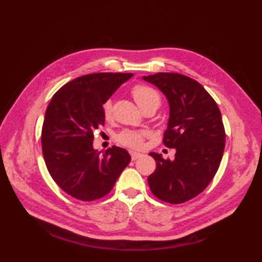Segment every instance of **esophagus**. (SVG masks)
<instances>
[{"instance_id":"obj_1","label":"esophagus","mask_w":262,"mask_h":262,"mask_svg":"<svg viewBox=\"0 0 262 262\" xmlns=\"http://www.w3.org/2000/svg\"><path fill=\"white\" fill-rule=\"evenodd\" d=\"M142 157L141 153H137V152H130V158L133 161H135L137 159H140Z\"/></svg>"}]
</instances>
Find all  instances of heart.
I'll return each mask as SVG.
<instances>
[{"label":"heart","instance_id":"1","mask_svg":"<svg viewBox=\"0 0 262 262\" xmlns=\"http://www.w3.org/2000/svg\"><path fill=\"white\" fill-rule=\"evenodd\" d=\"M130 93L136 103L140 105L141 109L144 110L149 107L158 108L161 103V97L159 92L154 88L147 84H136L132 88ZM102 114L104 120L110 121L113 119V102L111 100H105L102 104ZM144 132H136V130H124L117 136V141L121 145L130 147V148H138L143 145Z\"/></svg>","mask_w":262,"mask_h":262}]
</instances>
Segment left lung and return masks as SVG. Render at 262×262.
I'll return each mask as SVG.
<instances>
[{"label": "left lung", "mask_w": 262, "mask_h": 262, "mask_svg": "<svg viewBox=\"0 0 262 262\" xmlns=\"http://www.w3.org/2000/svg\"><path fill=\"white\" fill-rule=\"evenodd\" d=\"M157 85L170 104L163 144L176 148L174 160L149 153L157 169L147 178L157 198L169 204L186 203L202 193L220 168L225 129L215 100L191 77L179 73L144 76Z\"/></svg>", "instance_id": "left-lung-1"}]
</instances>
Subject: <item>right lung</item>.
I'll use <instances>...</instances> for the list:
<instances>
[{
	"mask_svg": "<svg viewBox=\"0 0 262 262\" xmlns=\"http://www.w3.org/2000/svg\"><path fill=\"white\" fill-rule=\"evenodd\" d=\"M132 73H93L70 81L54 94L41 129L49 174L70 196L93 202L111 191L130 162L126 149L94 151L93 135L104 124L102 104Z\"/></svg>",
	"mask_w": 262,
	"mask_h": 262,
	"instance_id": "right-lung-1",
	"label": "right lung"
}]
</instances>
